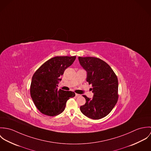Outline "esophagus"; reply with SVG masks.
<instances>
[{
	"label": "esophagus",
	"mask_w": 151,
	"mask_h": 151,
	"mask_svg": "<svg viewBox=\"0 0 151 151\" xmlns=\"http://www.w3.org/2000/svg\"><path fill=\"white\" fill-rule=\"evenodd\" d=\"M76 96H77V97L80 96V94H78V93H76Z\"/></svg>",
	"instance_id": "1"
}]
</instances>
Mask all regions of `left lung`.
I'll use <instances>...</instances> for the list:
<instances>
[{"instance_id": "8db88e82", "label": "left lung", "mask_w": 151, "mask_h": 151, "mask_svg": "<svg viewBox=\"0 0 151 151\" xmlns=\"http://www.w3.org/2000/svg\"><path fill=\"white\" fill-rule=\"evenodd\" d=\"M80 65L86 71V81L91 84L92 98L83 95L85 105L80 107L86 117L98 120L106 116L118 99V80L116 75L104 60L94 57H78Z\"/></svg>"}]
</instances>
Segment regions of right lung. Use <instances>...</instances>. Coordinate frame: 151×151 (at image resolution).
Listing matches in <instances>:
<instances>
[{
    "mask_svg": "<svg viewBox=\"0 0 151 151\" xmlns=\"http://www.w3.org/2000/svg\"><path fill=\"white\" fill-rule=\"evenodd\" d=\"M76 56H56L44 63L32 76L30 86L32 99L37 108L45 115L53 116L65 110L72 91L58 89L65 70L73 63Z\"/></svg>",
    "mask_w": 151,
    "mask_h": 151,
    "instance_id": "1",
    "label": "right lung"
}]
</instances>
